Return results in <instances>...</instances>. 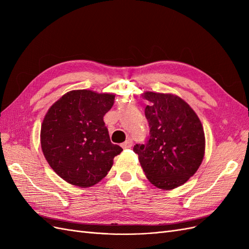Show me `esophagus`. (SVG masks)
Returning a JSON list of instances; mask_svg holds the SVG:
<instances>
[{
	"label": "esophagus",
	"mask_w": 249,
	"mask_h": 249,
	"mask_svg": "<svg viewBox=\"0 0 249 249\" xmlns=\"http://www.w3.org/2000/svg\"><path fill=\"white\" fill-rule=\"evenodd\" d=\"M132 145H133L132 139H127V140H125V141L123 143L122 147H123V148H130Z\"/></svg>",
	"instance_id": "34e87169"
}]
</instances>
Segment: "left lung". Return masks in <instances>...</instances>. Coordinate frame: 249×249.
Returning a JSON list of instances; mask_svg holds the SVG:
<instances>
[{"mask_svg":"<svg viewBox=\"0 0 249 249\" xmlns=\"http://www.w3.org/2000/svg\"><path fill=\"white\" fill-rule=\"evenodd\" d=\"M144 114L149 133L144 144L133 150L149 182L164 190L189 179L205 155V133L199 118L180 97L145 92Z\"/></svg>","mask_w":249,"mask_h":249,"instance_id":"1","label":"left lung"}]
</instances>
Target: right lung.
Segmentation results:
<instances>
[{"label": "right lung", "mask_w": 249, "mask_h": 249, "mask_svg": "<svg viewBox=\"0 0 249 249\" xmlns=\"http://www.w3.org/2000/svg\"><path fill=\"white\" fill-rule=\"evenodd\" d=\"M115 95L72 90L49 109L41 124V148L57 175L86 188L99 183L123 148L113 144L104 116Z\"/></svg>", "instance_id": "add662e5"}]
</instances>
